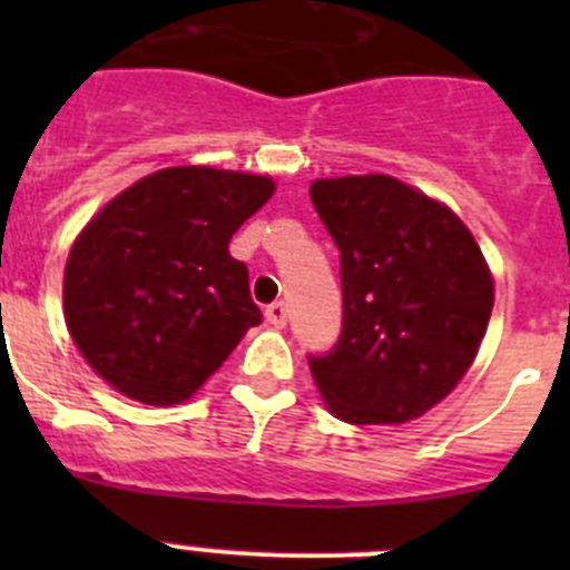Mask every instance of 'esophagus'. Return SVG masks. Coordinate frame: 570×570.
<instances>
[{
  "instance_id": "34e87169",
  "label": "esophagus",
  "mask_w": 570,
  "mask_h": 570,
  "mask_svg": "<svg viewBox=\"0 0 570 570\" xmlns=\"http://www.w3.org/2000/svg\"><path fill=\"white\" fill-rule=\"evenodd\" d=\"M265 320L274 325V328H285V322H288V308H285V302H274L265 308Z\"/></svg>"
}]
</instances>
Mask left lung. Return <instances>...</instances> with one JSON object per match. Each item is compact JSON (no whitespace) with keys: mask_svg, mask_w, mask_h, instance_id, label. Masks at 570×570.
Here are the masks:
<instances>
[{"mask_svg":"<svg viewBox=\"0 0 570 570\" xmlns=\"http://www.w3.org/2000/svg\"><path fill=\"white\" fill-rule=\"evenodd\" d=\"M342 262V336L311 376L351 425H400L440 405L480 354L493 274L454 210L387 174L314 179Z\"/></svg>","mask_w":570,"mask_h":570,"instance_id":"left-lung-1","label":"left lung"}]
</instances>
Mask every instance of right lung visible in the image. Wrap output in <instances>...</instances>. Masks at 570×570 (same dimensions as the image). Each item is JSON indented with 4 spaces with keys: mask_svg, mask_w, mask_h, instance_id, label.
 <instances>
[{
    "mask_svg": "<svg viewBox=\"0 0 570 570\" xmlns=\"http://www.w3.org/2000/svg\"><path fill=\"white\" fill-rule=\"evenodd\" d=\"M271 176L176 165L94 214L65 262L70 340L94 374L142 405H179L262 314L230 236L274 196Z\"/></svg>",
    "mask_w": 570,
    "mask_h": 570,
    "instance_id": "1",
    "label": "right lung"
}]
</instances>
